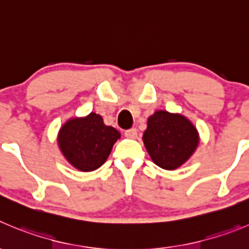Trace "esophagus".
<instances>
[{"label": "esophagus", "instance_id": "obj_1", "mask_svg": "<svg viewBox=\"0 0 249 249\" xmlns=\"http://www.w3.org/2000/svg\"><path fill=\"white\" fill-rule=\"evenodd\" d=\"M125 136L127 139H136L138 138V130L135 127H132V129H129L125 131Z\"/></svg>", "mask_w": 249, "mask_h": 249}]
</instances>
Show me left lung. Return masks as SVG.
<instances>
[{
    "label": "left lung",
    "mask_w": 249,
    "mask_h": 249,
    "mask_svg": "<svg viewBox=\"0 0 249 249\" xmlns=\"http://www.w3.org/2000/svg\"><path fill=\"white\" fill-rule=\"evenodd\" d=\"M142 140L152 161L172 171L194 153L199 145V134L190 120L180 114L157 110L147 119Z\"/></svg>",
    "instance_id": "obj_1"
}]
</instances>
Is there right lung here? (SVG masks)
<instances>
[{
	"mask_svg": "<svg viewBox=\"0 0 249 249\" xmlns=\"http://www.w3.org/2000/svg\"><path fill=\"white\" fill-rule=\"evenodd\" d=\"M120 132L103 123L99 114L67 120L59 131L57 145L65 159L82 172L99 168L110 155Z\"/></svg>",
	"mask_w": 249,
	"mask_h": 249,
	"instance_id": "obj_1",
	"label": "right lung"
}]
</instances>
